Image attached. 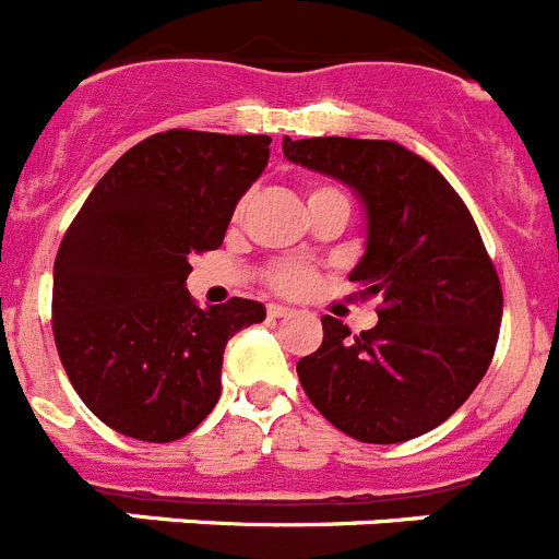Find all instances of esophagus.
<instances>
[{
    "label": "esophagus",
    "instance_id": "1",
    "mask_svg": "<svg viewBox=\"0 0 559 559\" xmlns=\"http://www.w3.org/2000/svg\"><path fill=\"white\" fill-rule=\"evenodd\" d=\"M294 310L285 308V305H269V316L271 319H285V316H290Z\"/></svg>",
    "mask_w": 559,
    "mask_h": 559
}]
</instances>
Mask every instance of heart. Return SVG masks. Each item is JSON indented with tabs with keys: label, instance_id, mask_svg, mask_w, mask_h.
<instances>
[{
	"label": "heart",
	"instance_id": "obj_1",
	"mask_svg": "<svg viewBox=\"0 0 559 559\" xmlns=\"http://www.w3.org/2000/svg\"><path fill=\"white\" fill-rule=\"evenodd\" d=\"M324 199H344V192L328 185L310 187L308 204H316V201H324ZM246 206H249V195H243V199L237 201L231 218L235 221L243 218ZM265 283H269L276 294L302 296L313 288L316 269L310 263H299V260H280V263H271L269 269H265Z\"/></svg>",
	"mask_w": 559,
	"mask_h": 559
}]
</instances>
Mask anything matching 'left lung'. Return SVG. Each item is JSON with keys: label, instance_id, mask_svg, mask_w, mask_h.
Listing matches in <instances>:
<instances>
[{"label": "left lung", "instance_id": "1", "mask_svg": "<svg viewBox=\"0 0 559 559\" xmlns=\"http://www.w3.org/2000/svg\"><path fill=\"white\" fill-rule=\"evenodd\" d=\"M290 162L353 187L367 206V254L349 274L378 296V324L353 335L322 316L324 338L296 364L324 419L358 442L392 445L445 423L490 367L501 280L478 226L437 167L397 142L290 140Z\"/></svg>", "mask_w": 559, "mask_h": 559}]
</instances>
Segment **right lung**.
Returning a JSON list of instances; mask_svg holds the SVG:
<instances>
[{"label": "right lung", "mask_w": 559, "mask_h": 559, "mask_svg": "<svg viewBox=\"0 0 559 559\" xmlns=\"http://www.w3.org/2000/svg\"><path fill=\"white\" fill-rule=\"evenodd\" d=\"M263 133H153L126 151L69 224L52 271L58 358L88 412L122 437L173 442L221 397L226 341L265 308L201 310L190 260L221 249L235 204L269 165Z\"/></svg>", "instance_id": "1"}]
</instances>
